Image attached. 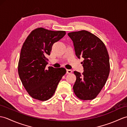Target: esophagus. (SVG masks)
Instances as JSON below:
<instances>
[{
  "label": "esophagus",
  "instance_id": "obj_1",
  "mask_svg": "<svg viewBox=\"0 0 127 127\" xmlns=\"http://www.w3.org/2000/svg\"><path fill=\"white\" fill-rule=\"evenodd\" d=\"M71 72H72V71L71 70H69V69L66 70V73H71Z\"/></svg>",
  "mask_w": 127,
  "mask_h": 127
}]
</instances>
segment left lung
Returning a JSON list of instances; mask_svg holds the SVG:
<instances>
[{
  "label": "left lung",
  "mask_w": 127,
  "mask_h": 127,
  "mask_svg": "<svg viewBox=\"0 0 127 127\" xmlns=\"http://www.w3.org/2000/svg\"><path fill=\"white\" fill-rule=\"evenodd\" d=\"M75 54L81 63L82 74L75 71L76 80L73 92L78 98L91 100L96 98L107 82L110 71L109 57L103 42L95 35L85 30L70 32Z\"/></svg>",
  "instance_id": "left-lung-1"
}]
</instances>
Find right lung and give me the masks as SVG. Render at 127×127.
Masks as SVG:
<instances>
[{
	"mask_svg": "<svg viewBox=\"0 0 127 127\" xmlns=\"http://www.w3.org/2000/svg\"><path fill=\"white\" fill-rule=\"evenodd\" d=\"M66 34L64 31H51L42 28L32 31L24 43L18 63L22 83L32 98L46 101L54 95L57 85L65 74L64 67L49 66L46 58L52 46Z\"/></svg>",
	"mask_w": 127,
	"mask_h": 127,
	"instance_id": "obj_1",
	"label": "right lung"
}]
</instances>
